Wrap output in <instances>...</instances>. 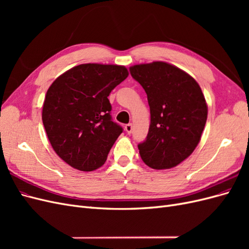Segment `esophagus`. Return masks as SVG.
<instances>
[{
  "instance_id": "1",
  "label": "esophagus",
  "mask_w": 249,
  "mask_h": 249,
  "mask_svg": "<svg viewBox=\"0 0 249 249\" xmlns=\"http://www.w3.org/2000/svg\"><path fill=\"white\" fill-rule=\"evenodd\" d=\"M124 130H125V132H126L127 134H131V133H132V130H133V125H132V124H125V125H124Z\"/></svg>"
}]
</instances>
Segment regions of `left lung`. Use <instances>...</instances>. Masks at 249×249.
<instances>
[{"instance_id":"obj_1","label":"left lung","mask_w":249,"mask_h":249,"mask_svg":"<svg viewBox=\"0 0 249 249\" xmlns=\"http://www.w3.org/2000/svg\"><path fill=\"white\" fill-rule=\"evenodd\" d=\"M147 94L150 124L139 143L142 161L154 169H169L189 157L205 129L208 106L198 83L178 67L156 61L130 67Z\"/></svg>"}]
</instances>
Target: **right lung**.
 I'll return each mask as SVG.
<instances>
[{
    "instance_id": "right-lung-1",
    "label": "right lung",
    "mask_w": 249,
    "mask_h": 249,
    "mask_svg": "<svg viewBox=\"0 0 249 249\" xmlns=\"http://www.w3.org/2000/svg\"><path fill=\"white\" fill-rule=\"evenodd\" d=\"M129 76L124 66L87 63L58 77L47 91L42 123L55 153L92 171L106 162L123 127L112 122L110 92Z\"/></svg>"
}]
</instances>
